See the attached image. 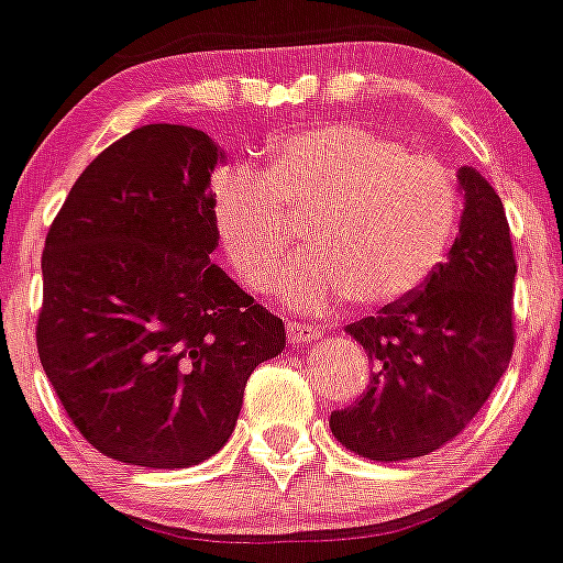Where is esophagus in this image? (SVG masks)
Instances as JSON below:
<instances>
[{
  "instance_id": "1",
  "label": "esophagus",
  "mask_w": 563,
  "mask_h": 563,
  "mask_svg": "<svg viewBox=\"0 0 563 563\" xmlns=\"http://www.w3.org/2000/svg\"><path fill=\"white\" fill-rule=\"evenodd\" d=\"M285 329H287V340H290L292 345H296V342H309L318 336V329H312V325L307 323H287Z\"/></svg>"
}]
</instances>
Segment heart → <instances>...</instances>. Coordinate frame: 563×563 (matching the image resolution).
Returning <instances> with one entry per match:
<instances>
[{
	"instance_id": "1",
	"label": "heart",
	"mask_w": 563,
	"mask_h": 563,
	"mask_svg": "<svg viewBox=\"0 0 563 563\" xmlns=\"http://www.w3.org/2000/svg\"><path fill=\"white\" fill-rule=\"evenodd\" d=\"M218 238L245 287L265 292L300 227L307 254L278 278L303 312L404 301L437 271L459 223L451 170L367 126L329 121L278 137L262 170L212 181Z\"/></svg>"
}]
</instances>
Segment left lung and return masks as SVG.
<instances>
[{
	"label": "left lung",
	"mask_w": 563,
	"mask_h": 563,
	"mask_svg": "<svg viewBox=\"0 0 563 563\" xmlns=\"http://www.w3.org/2000/svg\"><path fill=\"white\" fill-rule=\"evenodd\" d=\"M464 212L445 262L404 301L345 325L371 358L356 404L331 411L336 442L371 462L428 456L484 409L514 351L517 260L489 181L459 170Z\"/></svg>",
	"instance_id": "1"
}]
</instances>
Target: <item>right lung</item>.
Returning <instances> with one entry per match:
<instances>
[{
  "label": "right lung",
  "instance_id": "obj_1",
  "mask_svg": "<svg viewBox=\"0 0 563 563\" xmlns=\"http://www.w3.org/2000/svg\"><path fill=\"white\" fill-rule=\"evenodd\" d=\"M201 130L146 124L82 170L44 245L37 356L77 431L104 456L154 470L227 445L256 365L285 323L212 265Z\"/></svg>",
  "mask_w": 563,
  "mask_h": 563
}]
</instances>
